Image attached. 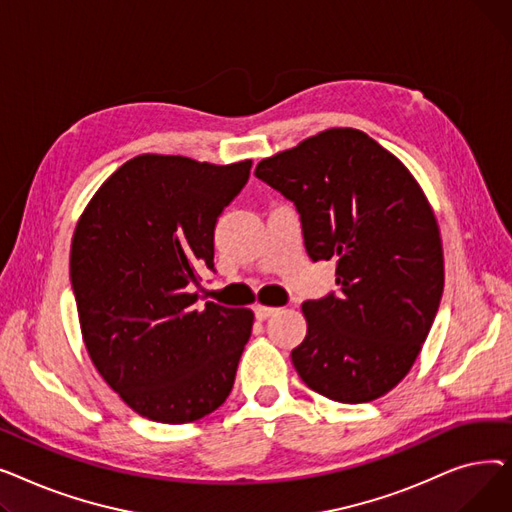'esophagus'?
<instances>
[{"instance_id":"1","label":"esophagus","mask_w":512,"mask_h":512,"mask_svg":"<svg viewBox=\"0 0 512 512\" xmlns=\"http://www.w3.org/2000/svg\"><path fill=\"white\" fill-rule=\"evenodd\" d=\"M278 313V309L276 307H265V305H255V317L259 319V321H265L267 317H272V315H276Z\"/></svg>"}]
</instances>
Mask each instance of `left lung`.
<instances>
[{
    "mask_svg": "<svg viewBox=\"0 0 512 512\" xmlns=\"http://www.w3.org/2000/svg\"><path fill=\"white\" fill-rule=\"evenodd\" d=\"M255 176L297 205L307 255L336 259L340 292L303 303L294 369L336 402L384 396L419 357L444 290L440 228L419 182L357 128L265 157Z\"/></svg>",
    "mask_w": 512,
    "mask_h": 512,
    "instance_id": "left-lung-1",
    "label": "left lung"
}]
</instances>
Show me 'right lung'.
Wrapping results in <instances>:
<instances>
[{"label": "right lung", "instance_id": "right-lung-1", "mask_svg": "<svg viewBox=\"0 0 512 512\" xmlns=\"http://www.w3.org/2000/svg\"><path fill=\"white\" fill-rule=\"evenodd\" d=\"M251 159L215 166L182 155L128 159L76 224L70 280L87 353L126 405L191 423L224 405L253 330L251 309L195 303L213 270V230Z\"/></svg>", "mask_w": 512, "mask_h": 512}]
</instances>
